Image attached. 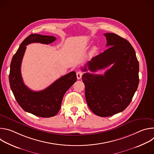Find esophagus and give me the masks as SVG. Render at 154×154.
<instances>
[{
  "label": "esophagus",
  "instance_id": "1",
  "mask_svg": "<svg viewBox=\"0 0 154 154\" xmlns=\"http://www.w3.org/2000/svg\"><path fill=\"white\" fill-rule=\"evenodd\" d=\"M76 75H77V77L78 79H80L82 78V76L83 75V73L81 71H78L77 73H76Z\"/></svg>",
  "mask_w": 154,
  "mask_h": 154
}]
</instances>
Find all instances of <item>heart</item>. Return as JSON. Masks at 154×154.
I'll return each instance as SVG.
<instances>
[{"label":"heart","mask_w":154,"mask_h":154,"mask_svg":"<svg viewBox=\"0 0 154 154\" xmlns=\"http://www.w3.org/2000/svg\"><path fill=\"white\" fill-rule=\"evenodd\" d=\"M95 51H96V49H93V52H95Z\"/></svg>","instance_id":"1"}]
</instances>
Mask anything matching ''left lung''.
I'll list each match as a JSON object with an SVG mask.
<instances>
[{
    "mask_svg": "<svg viewBox=\"0 0 154 154\" xmlns=\"http://www.w3.org/2000/svg\"><path fill=\"white\" fill-rule=\"evenodd\" d=\"M109 48L87 63L94 72L112 66L103 75L85 73V98L91 110L101 117L113 116L128 106L139 84V63L125 39L113 33L104 34ZM83 71H87L86 66Z\"/></svg>",
    "mask_w": 154,
    "mask_h": 154,
    "instance_id": "1",
    "label": "left lung"
}]
</instances>
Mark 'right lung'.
Listing matches in <instances>:
<instances>
[{
    "label": "right lung",
    "mask_w": 154,
    "mask_h": 154,
    "mask_svg": "<svg viewBox=\"0 0 154 154\" xmlns=\"http://www.w3.org/2000/svg\"><path fill=\"white\" fill-rule=\"evenodd\" d=\"M56 39L53 36L30 35L20 44L10 64L9 82L16 101L24 111L42 118L52 117L58 113L64 94L77 81L75 72L61 77L44 90L33 91L24 83L20 72L21 63L26 46L29 44L39 42L48 45Z\"/></svg>",
    "instance_id": "right-lung-1"
}]
</instances>
